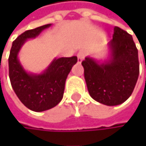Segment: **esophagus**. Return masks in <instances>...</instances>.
Listing matches in <instances>:
<instances>
[{
  "instance_id": "esophagus-1",
  "label": "esophagus",
  "mask_w": 146,
  "mask_h": 146,
  "mask_svg": "<svg viewBox=\"0 0 146 146\" xmlns=\"http://www.w3.org/2000/svg\"><path fill=\"white\" fill-rule=\"evenodd\" d=\"M78 63H81L82 62V61L84 60V56H85V52L84 51H79L78 53Z\"/></svg>"
}]
</instances>
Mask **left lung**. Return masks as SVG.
<instances>
[{
	"instance_id": "left-lung-1",
	"label": "left lung",
	"mask_w": 146,
	"mask_h": 146,
	"mask_svg": "<svg viewBox=\"0 0 146 146\" xmlns=\"http://www.w3.org/2000/svg\"><path fill=\"white\" fill-rule=\"evenodd\" d=\"M106 46V59L86 56L82 66L90 96L103 105L117 106L129 98L137 83L138 50L131 35L118 27Z\"/></svg>"
}]
</instances>
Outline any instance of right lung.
<instances>
[{"instance_id": "add662e5", "label": "right lung", "mask_w": 146, "mask_h": 146, "mask_svg": "<svg viewBox=\"0 0 146 146\" xmlns=\"http://www.w3.org/2000/svg\"><path fill=\"white\" fill-rule=\"evenodd\" d=\"M50 26L51 23L45 24L20 35L13 42L8 59L9 78L17 96L26 107L37 112L49 110L62 101L66 79L78 61L77 56L54 58L40 73L28 72L23 68L18 58L22 47Z\"/></svg>"}]
</instances>
